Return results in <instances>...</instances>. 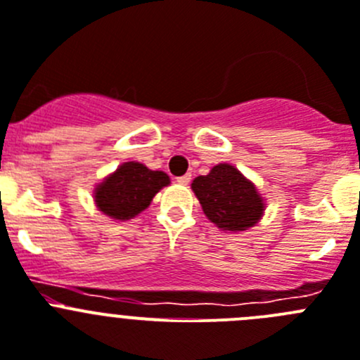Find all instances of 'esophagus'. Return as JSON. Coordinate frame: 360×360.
Wrapping results in <instances>:
<instances>
[{"mask_svg":"<svg viewBox=\"0 0 360 360\" xmlns=\"http://www.w3.org/2000/svg\"><path fill=\"white\" fill-rule=\"evenodd\" d=\"M190 181H192V174H184V176L177 177V183L184 184V186H186V184L190 183Z\"/></svg>","mask_w":360,"mask_h":360,"instance_id":"1","label":"esophagus"}]
</instances>
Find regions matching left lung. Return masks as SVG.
<instances>
[{"label": "left lung", "instance_id": "8db88e82", "mask_svg": "<svg viewBox=\"0 0 360 360\" xmlns=\"http://www.w3.org/2000/svg\"><path fill=\"white\" fill-rule=\"evenodd\" d=\"M192 190L204 215L226 231H244L257 224L264 213L257 188L228 163L213 167L208 176L195 177Z\"/></svg>", "mask_w": 360, "mask_h": 360}]
</instances>
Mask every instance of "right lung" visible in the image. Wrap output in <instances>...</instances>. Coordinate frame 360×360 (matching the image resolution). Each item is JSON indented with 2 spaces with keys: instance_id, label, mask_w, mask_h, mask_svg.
Instances as JSON below:
<instances>
[{
  "instance_id": "right-lung-1",
  "label": "right lung",
  "mask_w": 360,
  "mask_h": 360,
  "mask_svg": "<svg viewBox=\"0 0 360 360\" xmlns=\"http://www.w3.org/2000/svg\"><path fill=\"white\" fill-rule=\"evenodd\" d=\"M168 183L170 179L165 172L148 170L145 165L129 161L98 184L95 190L96 206L112 219H132L148 208L152 197Z\"/></svg>"
}]
</instances>
